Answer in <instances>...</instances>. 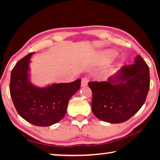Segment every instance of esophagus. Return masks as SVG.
I'll use <instances>...</instances> for the list:
<instances>
[{
    "mask_svg": "<svg viewBox=\"0 0 160 160\" xmlns=\"http://www.w3.org/2000/svg\"><path fill=\"white\" fill-rule=\"evenodd\" d=\"M89 82V78H87V77H84L82 78V80H81V86L82 87H85L87 85H88V83Z\"/></svg>",
    "mask_w": 160,
    "mask_h": 160,
    "instance_id": "esophagus-1",
    "label": "esophagus"
}]
</instances>
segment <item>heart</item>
I'll list each match as a JSON object with an SVG mask.
<instances>
[{
  "mask_svg": "<svg viewBox=\"0 0 160 160\" xmlns=\"http://www.w3.org/2000/svg\"><path fill=\"white\" fill-rule=\"evenodd\" d=\"M105 54H106V56H107V57L113 58L116 56L117 53H116V51H115L114 50H109V51H107L106 53H105Z\"/></svg>",
  "mask_w": 160,
  "mask_h": 160,
  "instance_id": "obj_1",
  "label": "heart"
}]
</instances>
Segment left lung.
<instances>
[{
	"label": "left lung",
	"mask_w": 160,
	"mask_h": 160,
	"mask_svg": "<svg viewBox=\"0 0 160 160\" xmlns=\"http://www.w3.org/2000/svg\"><path fill=\"white\" fill-rule=\"evenodd\" d=\"M149 67L140 55L108 81L90 82L92 110L97 118L111 123L125 122L138 112L150 89Z\"/></svg>",
	"instance_id": "1"
}]
</instances>
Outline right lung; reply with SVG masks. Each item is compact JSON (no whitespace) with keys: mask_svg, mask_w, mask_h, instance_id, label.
Instances as JSON below:
<instances>
[{"mask_svg":"<svg viewBox=\"0 0 160 160\" xmlns=\"http://www.w3.org/2000/svg\"><path fill=\"white\" fill-rule=\"evenodd\" d=\"M33 53L28 54L12 68L10 96L18 113L28 122L38 126H51L64 117L70 99L80 88L81 80L46 88L34 86L29 79V59Z\"/></svg>","mask_w":160,"mask_h":160,"instance_id":"add662e5","label":"right lung"}]
</instances>
